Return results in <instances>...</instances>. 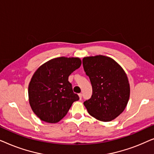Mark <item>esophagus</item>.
<instances>
[{"mask_svg": "<svg viewBox=\"0 0 154 154\" xmlns=\"http://www.w3.org/2000/svg\"><path fill=\"white\" fill-rule=\"evenodd\" d=\"M79 98L81 100V99H82V96H83V94H82V93L79 94Z\"/></svg>", "mask_w": 154, "mask_h": 154, "instance_id": "1", "label": "esophagus"}]
</instances>
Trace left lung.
Masks as SVG:
<instances>
[{
    "mask_svg": "<svg viewBox=\"0 0 154 154\" xmlns=\"http://www.w3.org/2000/svg\"><path fill=\"white\" fill-rule=\"evenodd\" d=\"M83 65L92 87V97L83 103L88 113L101 121L115 119L129 100L130 84L125 72L113 59L103 55L84 57Z\"/></svg>",
    "mask_w": 154,
    "mask_h": 154,
    "instance_id": "left-lung-1",
    "label": "left lung"
}]
</instances>
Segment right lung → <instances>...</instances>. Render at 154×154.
Segmentation results:
<instances>
[{
	"instance_id": "obj_1",
	"label": "right lung",
	"mask_w": 154,
	"mask_h": 154,
	"mask_svg": "<svg viewBox=\"0 0 154 154\" xmlns=\"http://www.w3.org/2000/svg\"><path fill=\"white\" fill-rule=\"evenodd\" d=\"M81 65L79 58L61 57L45 62L35 71L29 85V100L40 119L57 123L79 100L73 92L69 76Z\"/></svg>"
}]
</instances>
